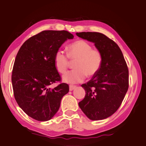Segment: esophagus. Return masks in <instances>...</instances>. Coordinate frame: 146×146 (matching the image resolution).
<instances>
[{
  "instance_id": "esophagus-1",
  "label": "esophagus",
  "mask_w": 146,
  "mask_h": 146,
  "mask_svg": "<svg viewBox=\"0 0 146 146\" xmlns=\"http://www.w3.org/2000/svg\"><path fill=\"white\" fill-rule=\"evenodd\" d=\"M76 86H71H71H70V91H72L73 90H74V89L76 88Z\"/></svg>"
}]
</instances>
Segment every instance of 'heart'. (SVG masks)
<instances>
[{
    "instance_id": "b5f03b06",
    "label": "heart",
    "mask_w": 146,
    "mask_h": 146,
    "mask_svg": "<svg viewBox=\"0 0 146 146\" xmlns=\"http://www.w3.org/2000/svg\"><path fill=\"white\" fill-rule=\"evenodd\" d=\"M76 61L75 69L70 71L63 76V80L69 84H77L84 80L86 75L92 77L99 72L103 63V56L100 50L92 48L86 41L78 40L71 44L68 53L57 50L54 56V64L60 73L66 72L70 60Z\"/></svg>"
}]
</instances>
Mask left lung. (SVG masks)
I'll list each match as a JSON object with an SVG mask.
<instances>
[{"mask_svg": "<svg viewBox=\"0 0 146 146\" xmlns=\"http://www.w3.org/2000/svg\"><path fill=\"white\" fill-rule=\"evenodd\" d=\"M76 36L94 43L103 56L99 72L82 85L86 96L78 105L91 120H102L113 114L120 107L129 87V71L120 48L105 34L77 33Z\"/></svg>", "mask_w": 146, "mask_h": 146, "instance_id": "8db88e82", "label": "left lung"}]
</instances>
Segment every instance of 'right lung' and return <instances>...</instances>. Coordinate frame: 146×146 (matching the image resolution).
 Returning a JSON list of instances; mask_svg holds the SVG:
<instances>
[{"label":"right lung","mask_w":146,"mask_h":146,"mask_svg":"<svg viewBox=\"0 0 146 146\" xmlns=\"http://www.w3.org/2000/svg\"><path fill=\"white\" fill-rule=\"evenodd\" d=\"M72 34L66 31H44L31 37L20 47L13 65L11 81L15 98L23 112L34 119L46 121L59 110L69 92L54 64V56Z\"/></svg>","instance_id":"1"}]
</instances>
